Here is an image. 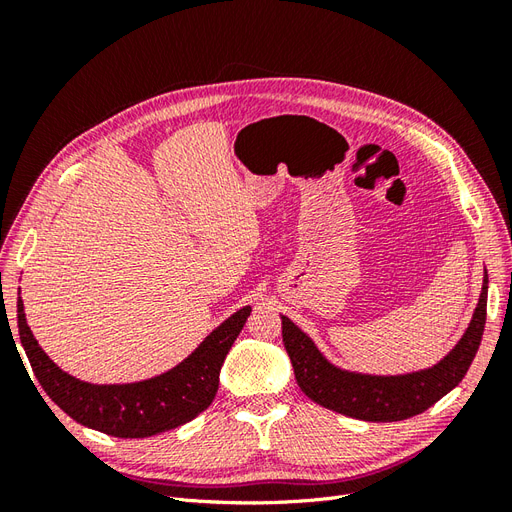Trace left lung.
Listing matches in <instances>:
<instances>
[{"label": "left lung", "instance_id": "left-lung-1", "mask_svg": "<svg viewBox=\"0 0 512 512\" xmlns=\"http://www.w3.org/2000/svg\"><path fill=\"white\" fill-rule=\"evenodd\" d=\"M487 290L489 277L485 271L472 320L451 352L436 365L395 376L361 374V371L337 367L322 354L312 337L282 314V337L294 378L301 391L322 408L361 421L391 423L421 414L451 393L468 374L485 331Z\"/></svg>", "mask_w": 512, "mask_h": 512}]
</instances>
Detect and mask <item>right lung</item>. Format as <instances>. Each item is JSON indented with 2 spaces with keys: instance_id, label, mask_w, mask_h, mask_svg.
I'll return each mask as SVG.
<instances>
[{
  "instance_id": "1",
  "label": "right lung",
  "mask_w": 512,
  "mask_h": 512,
  "mask_svg": "<svg viewBox=\"0 0 512 512\" xmlns=\"http://www.w3.org/2000/svg\"><path fill=\"white\" fill-rule=\"evenodd\" d=\"M250 312V305L237 309L190 356L160 376L128 384H91L49 359L29 329L21 292L17 299L21 344L44 393L76 423L115 438L156 436L207 410L218 393L222 363Z\"/></svg>"
}]
</instances>
